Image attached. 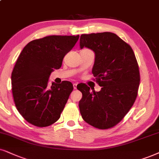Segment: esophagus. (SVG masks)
I'll use <instances>...</instances> for the list:
<instances>
[{"mask_svg": "<svg viewBox=\"0 0 159 159\" xmlns=\"http://www.w3.org/2000/svg\"><path fill=\"white\" fill-rule=\"evenodd\" d=\"M73 89H77V84H76V83H74V84H73Z\"/></svg>", "mask_w": 159, "mask_h": 159, "instance_id": "1", "label": "esophagus"}]
</instances>
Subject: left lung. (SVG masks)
Returning a JSON list of instances; mask_svg holds the SVG:
<instances>
[{
	"mask_svg": "<svg viewBox=\"0 0 159 159\" xmlns=\"http://www.w3.org/2000/svg\"><path fill=\"white\" fill-rule=\"evenodd\" d=\"M94 53L92 74L101 89L77 86L82 92L79 109L85 122L99 129L119 123L134 105L139 86V70L130 46L111 32L82 34L80 48Z\"/></svg>",
	"mask_w": 159,
	"mask_h": 159,
	"instance_id": "obj_1",
	"label": "left lung"
}]
</instances>
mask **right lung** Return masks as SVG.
I'll return each mask as SVG.
<instances>
[{
	"instance_id": "1",
	"label": "right lung",
	"mask_w": 159,
	"mask_h": 159,
	"mask_svg": "<svg viewBox=\"0 0 159 159\" xmlns=\"http://www.w3.org/2000/svg\"><path fill=\"white\" fill-rule=\"evenodd\" d=\"M77 36H48L26 45L11 73L12 94L17 111L26 121L46 127L59 119L73 89L70 81L48 85L54 70L77 43Z\"/></svg>"
}]
</instances>
